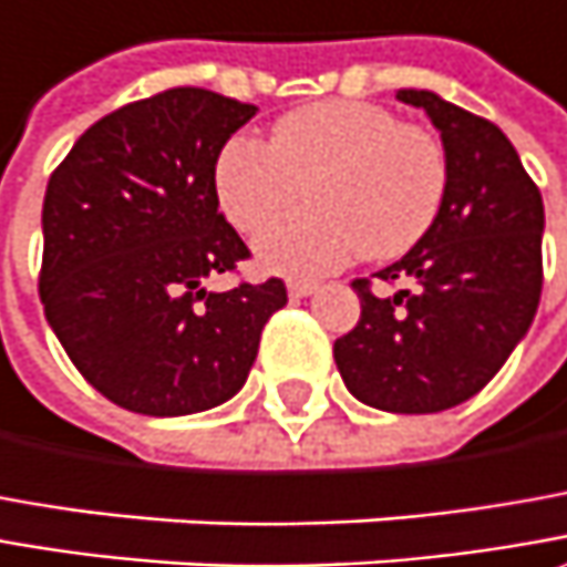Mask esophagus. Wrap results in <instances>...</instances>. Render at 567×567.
<instances>
[{
    "mask_svg": "<svg viewBox=\"0 0 567 567\" xmlns=\"http://www.w3.org/2000/svg\"><path fill=\"white\" fill-rule=\"evenodd\" d=\"M317 291V285L313 282H288V298H307V295H313Z\"/></svg>",
    "mask_w": 567,
    "mask_h": 567,
    "instance_id": "34e87169",
    "label": "esophagus"
}]
</instances>
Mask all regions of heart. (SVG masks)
<instances>
[{
    "label": "heart",
    "mask_w": 567,
    "mask_h": 567,
    "mask_svg": "<svg viewBox=\"0 0 567 567\" xmlns=\"http://www.w3.org/2000/svg\"><path fill=\"white\" fill-rule=\"evenodd\" d=\"M445 185L440 137L361 100L295 109L269 144L235 134L213 163L216 204L241 235H260L308 187L311 213L254 247L260 269L285 279L336 272L361 250L370 260L408 254L436 223Z\"/></svg>",
    "instance_id": "heart-1"
}]
</instances>
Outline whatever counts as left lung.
Segmentation results:
<instances>
[{
  "instance_id": "obj_1",
  "label": "left lung",
  "mask_w": 567,
  "mask_h": 567,
  "mask_svg": "<svg viewBox=\"0 0 567 567\" xmlns=\"http://www.w3.org/2000/svg\"><path fill=\"white\" fill-rule=\"evenodd\" d=\"M440 131L449 185L430 231L382 282H354L361 320L336 342L348 392L389 414H436L474 399L537 317L543 288V197L493 122L433 90H399Z\"/></svg>"
}]
</instances>
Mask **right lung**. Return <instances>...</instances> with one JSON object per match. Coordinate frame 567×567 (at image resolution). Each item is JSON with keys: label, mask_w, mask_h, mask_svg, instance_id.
Returning <instances> with one entry per match:
<instances>
[{"label": "right lung", "mask_w": 567, "mask_h": 567, "mask_svg": "<svg viewBox=\"0 0 567 567\" xmlns=\"http://www.w3.org/2000/svg\"><path fill=\"white\" fill-rule=\"evenodd\" d=\"M257 106L175 87L87 127L43 200L40 301L81 377L147 417L200 414L241 392L285 285L209 291L245 241L213 190L223 144Z\"/></svg>", "instance_id": "obj_1"}]
</instances>
